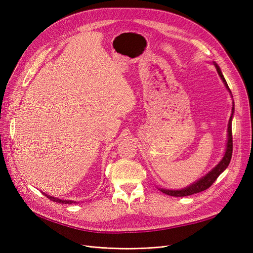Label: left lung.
<instances>
[{
  "label": "left lung",
  "mask_w": 253,
  "mask_h": 253,
  "mask_svg": "<svg viewBox=\"0 0 253 253\" xmlns=\"http://www.w3.org/2000/svg\"><path fill=\"white\" fill-rule=\"evenodd\" d=\"M215 64V68H216V71L219 75V77L221 78V80L223 81L225 87L228 88V90L230 91L231 93V90L227 84V81H225V79L223 78L221 72H220V69L218 68V65L214 62ZM232 112L234 113V106L232 109ZM232 117H233V114L230 118V121H229V127H228V143H227V151H225V154L222 158V160L219 162V164L212 169L208 174H206L204 177H202L200 180H198L197 182L191 184L190 187L188 188H184L182 190H178V191H173V190H163L161 189V192L166 194V195H169V196H174V197H184V196H190V195H193V194H197V193H200V192H203L207 189H209L211 187V184L213 183L216 178L220 175L221 172H223L225 170V168H227L231 162V159H232V154H233V135H232Z\"/></svg>",
  "instance_id": "left-lung-1"
}]
</instances>
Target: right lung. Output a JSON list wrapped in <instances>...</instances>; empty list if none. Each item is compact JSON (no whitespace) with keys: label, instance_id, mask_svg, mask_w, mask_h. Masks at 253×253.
<instances>
[{"label":"right lung","instance_id":"1","mask_svg":"<svg viewBox=\"0 0 253 253\" xmlns=\"http://www.w3.org/2000/svg\"><path fill=\"white\" fill-rule=\"evenodd\" d=\"M44 194V193H43ZM45 196H47V198H49L51 201L53 202H57V203H62V204H73V203H76L74 201H70V200H60V199L58 198H54V197H51V196H48L46 194H44Z\"/></svg>","mask_w":253,"mask_h":253}]
</instances>
